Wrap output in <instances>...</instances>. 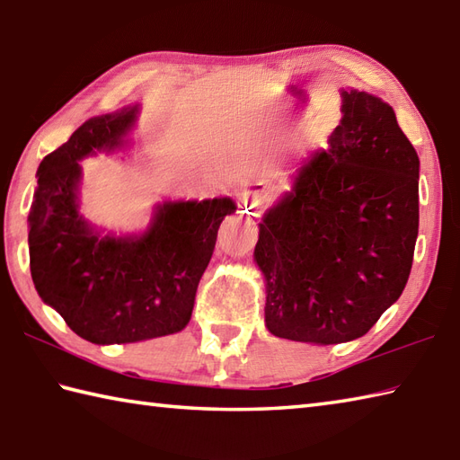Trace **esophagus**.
Masks as SVG:
<instances>
[{
    "instance_id": "esophagus-1",
    "label": "esophagus",
    "mask_w": 460,
    "mask_h": 460,
    "mask_svg": "<svg viewBox=\"0 0 460 460\" xmlns=\"http://www.w3.org/2000/svg\"><path fill=\"white\" fill-rule=\"evenodd\" d=\"M240 218H243V220H248L250 224H254L252 220H254L256 217H258V212H260V204L256 202V200H252V199H243L242 200V204H240Z\"/></svg>"
}]
</instances>
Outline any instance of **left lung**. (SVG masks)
Segmentation results:
<instances>
[{"label": "left lung", "mask_w": 460, "mask_h": 460, "mask_svg": "<svg viewBox=\"0 0 460 460\" xmlns=\"http://www.w3.org/2000/svg\"><path fill=\"white\" fill-rule=\"evenodd\" d=\"M341 99L330 148L297 168L254 250L266 327L292 341L358 340L397 302L413 266L417 151L387 102L358 89Z\"/></svg>", "instance_id": "obj_1"}]
</instances>
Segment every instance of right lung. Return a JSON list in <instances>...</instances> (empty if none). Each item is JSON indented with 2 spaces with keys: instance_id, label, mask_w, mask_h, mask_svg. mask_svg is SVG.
Returning <instances> with one entry per match:
<instances>
[{
  "instance_id": "right-lung-1",
  "label": "right lung",
  "mask_w": 460,
  "mask_h": 460,
  "mask_svg": "<svg viewBox=\"0 0 460 460\" xmlns=\"http://www.w3.org/2000/svg\"><path fill=\"white\" fill-rule=\"evenodd\" d=\"M138 107L85 120L37 168L30 266L37 294L97 345L181 332L212 258L230 199L164 202L140 236H101L79 214L81 158L125 146Z\"/></svg>"
}]
</instances>
